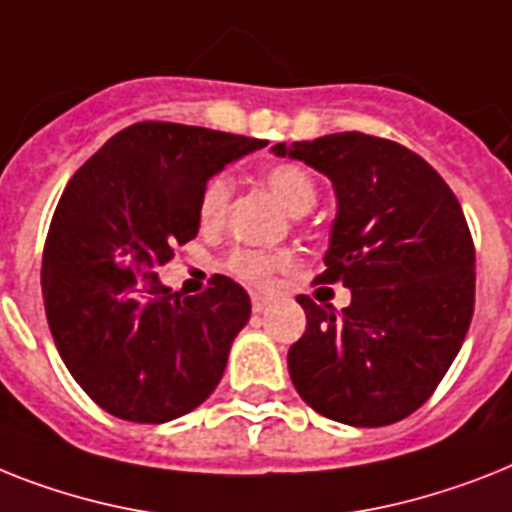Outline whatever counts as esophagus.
Here are the masks:
<instances>
[{"mask_svg": "<svg viewBox=\"0 0 512 512\" xmlns=\"http://www.w3.org/2000/svg\"><path fill=\"white\" fill-rule=\"evenodd\" d=\"M270 307V297H263V294H252V310L255 313H265Z\"/></svg>", "mask_w": 512, "mask_h": 512, "instance_id": "1", "label": "esophagus"}]
</instances>
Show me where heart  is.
<instances>
[{
    "label": "heart",
    "instance_id": "b5f03b06",
    "mask_svg": "<svg viewBox=\"0 0 512 512\" xmlns=\"http://www.w3.org/2000/svg\"><path fill=\"white\" fill-rule=\"evenodd\" d=\"M263 181L281 199V205L294 215L310 210L315 197H318L315 176L305 165H299V162H276V165H270L263 173ZM228 202H231V181H228V176L218 173V176L207 178L202 191H199L197 202L199 223L205 228H218L226 220ZM294 260L297 257L289 249H278V252L236 249L234 255L226 260V270L249 286H270L276 273L292 268Z\"/></svg>",
    "mask_w": 512,
    "mask_h": 512
}]
</instances>
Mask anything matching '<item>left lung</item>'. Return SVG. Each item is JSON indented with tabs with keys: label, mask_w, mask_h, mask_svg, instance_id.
Wrapping results in <instances>:
<instances>
[{
	"label": "left lung",
	"mask_w": 512,
	"mask_h": 512,
	"mask_svg": "<svg viewBox=\"0 0 512 512\" xmlns=\"http://www.w3.org/2000/svg\"><path fill=\"white\" fill-rule=\"evenodd\" d=\"M334 181L326 270L315 284L352 289L350 307L315 305L289 347V376L315 413L389 426L436 392L460 352L476 302V247L444 178L392 139L344 131L276 144Z\"/></svg>",
	"instance_id": "8db88e82"
}]
</instances>
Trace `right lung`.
<instances>
[{"label": "right lung", "mask_w": 512, "mask_h": 512, "mask_svg": "<svg viewBox=\"0 0 512 512\" xmlns=\"http://www.w3.org/2000/svg\"><path fill=\"white\" fill-rule=\"evenodd\" d=\"M268 141L144 120L73 173L49 223L41 292L52 339L78 386L115 418L165 423L213 394L249 294L215 273L184 297L157 281L199 231V191Z\"/></svg>", "instance_id": "right-lung-1"}]
</instances>
